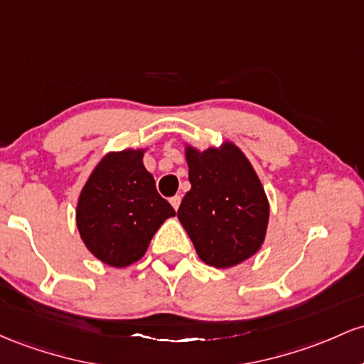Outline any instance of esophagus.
I'll return each mask as SVG.
<instances>
[{
	"mask_svg": "<svg viewBox=\"0 0 364 364\" xmlns=\"http://www.w3.org/2000/svg\"><path fill=\"white\" fill-rule=\"evenodd\" d=\"M181 201H182L181 196H173V198H170V204H171V206H173L175 211H177L178 206H181Z\"/></svg>",
	"mask_w": 364,
	"mask_h": 364,
	"instance_id": "34e87169",
	"label": "esophagus"
}]
</instances>
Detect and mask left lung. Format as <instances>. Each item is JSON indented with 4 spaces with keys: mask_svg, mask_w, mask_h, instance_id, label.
Masks as SVG:
<instances>
[{
    "mask_svg": "<svg viewBox=\"0 0 364 364\" xmlns=\"http://www.w3.org/2000/svg\"><path fill=\"white\" fill-rule=\"evenodd\" d=\"M191 191L177 216L199 259L232 268L255 256L264 242L270 203L251 161L232 141L220 148L183 144Z\"/></svg>",
    "mask_w": 364,
    "mask_h": 364,
    "instance_id": "8db88e82",
    "label": "left lung"
}]
</instances>
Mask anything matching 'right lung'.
I'll return each mask as SVG.
<instances>
[{"mask_svg":"<svg viewBox=\"0 0 364 364\" xmlns=\"http://www.w3.org/2000/svg\"><path fill=\"white\" fill-rule=\"evenodd\" d=\"M146 151L106 153L79 194L75 220L80 239L108 267L125 268L141 259L163 222L175 216L142 163Z\"/></svg>","mask_w":364,"mask_h":364,"instance_id":"add662e5","label":"right lung"}]
</instances>
